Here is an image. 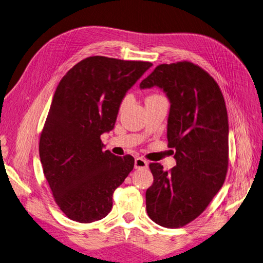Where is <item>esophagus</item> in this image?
Returning <instances> with one entry per match:
<instances>
[{
    "label": "esophagus",
    "instance_id": "1",
    "mask_svg": "<svg viewBox=\"0 0 263 263\" xmlns=\"http://www.w3.org/2000/svg\"><path fill=\"white\" fill-rule=\"evenodd\" d=\"M148 168V161L142 158L135 159V169H147Z\"/></svg>",
    "mask_w": 263,
    "mask_h": 263
}]
</instances>
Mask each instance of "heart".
<instances>
[{
    "label": "heart",
    "mask_w": 263,
    "mask_h": 263,
    "mask_svg": "<svg viewBox=\"0 0 263 263\" xmlns=\"http://www.w3.org/2000/svg\"><path fill=\"white\" fill-rule=\"evenodd\" d=\"M123 105H124V103H123Z\"/></svg>",
    "instance_id": "b5f03b06"
}]
</instances>
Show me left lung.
<instances>
[{
    "mask_svg": "<svg viewBox=\"0 0 263 263\" xmlns=\"http://www.w3.org/2000/svg\"><path fill=\"white\" fill-rule=\"evenodd\" d=\"M140 89L159 86L170 101L168 146L177 165L169 171L150 163L154 183L146 191L148 216L156 224L179 228L208 208L226 179L228 116L216 81L194 63L159 65Z\"/></svg>",
    "mask_w": 263,
    "mask_h": 263,
    "instance_id": "1",
    "label": "left lung"
}]
</instances>
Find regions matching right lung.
Listing matches in <instances>:
<instances>
[{"mask_svg": "<svg viewBox=\"0 0 263 263\" xmlns=\"http://www.w3.org/2000/svg\"><path fill=\"white\" fill-rule=\"evenodd\" d=\"M153 66L94 55L78 62L55 89L39 157L55 203L70 219L92 222L112 210L113 193L134 168L130 155L103 150L126 92Z\"/></svg>", "mask_w": 263, "mask_h": 263, "instance_id": "right-lung-1", "label": "right lung"}]
</instances>
